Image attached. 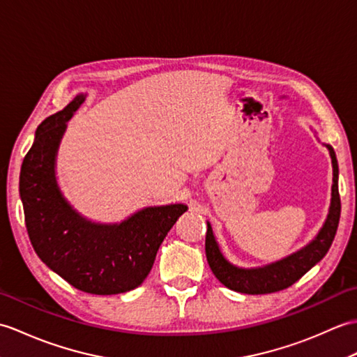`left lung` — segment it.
<instances>
[{"instance_id":"obj_1","label":"left lung","mask_w":357,"mask_h":357,"mask_svg":"<svg viewBox=\"0 0 357 357\" xmlns=\"http://www.w3.org/2000/svg\"><path fill=\"white\" fill-rule=\"evenodd\" d=\"M330 151L331 165H333V186H331V203L326 223H324L319 234L313 241L308 243L305 248L291 253L287 258H282L276 263L267 264L257 268H241L229 263L223 257L218 244L213 236L212 227L208 223L206 231V258L212 273L215 278L225 284L227 289L248 293V295H264L290 287L301 276L305 275L310 268L318 264L326 257L331 243L335 240L340 218V197L337 189L339 168L335 149L326 145Z\"/></svg>"}]
</instances>
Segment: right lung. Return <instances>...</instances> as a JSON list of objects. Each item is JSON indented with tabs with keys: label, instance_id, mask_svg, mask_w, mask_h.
I'll return each instance as SVG.
<instances>
[{
	"label": "right lung",
	"instance_id": "add662e5",
	"mask_svg": "<svg viewBox=\"0 0 357 357\" xmlns=\"http://www.w3.org/2000/svg\"><path fill=\"white\" fill-rule=\"evenodd\" d=\"M84 100L79 94L38 126L21 166L20 195L30 243L43 263L77 290L117 295L144 282L188 206H151L116 225L93 223L71 208L59 191L54 162L67 122Z\"/></svg>",
	"mask_w": 357,
	"mask_h": 357
}]
</instances>
